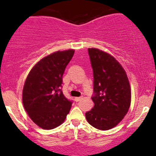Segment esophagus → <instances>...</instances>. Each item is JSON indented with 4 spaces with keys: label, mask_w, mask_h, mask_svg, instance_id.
<instances>
[{
    "label": "esophagus",
    "mask_w": 156,
    "mask_h": 156,
    "mask_svg": "<svg viewBox=\"0 0 156 156\" xmlns=\"http://www.w3.org/2000/svg\"><path fill=\"white\" fill-rule=\"evenodd\" d=\"M82 98H83V96H81V97H75V101H76V102H78V101H80V100H82Z\"/></svg>",
    "instance_id": "34e87169"
}]
</instances>
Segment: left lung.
Instances as JSON below:
<instances>
[{
  "label": "left lung",
  "mask_w": 156,
  "mask_h": 156,
  "mask_svg": "<svg viewBox=\"0 0 156 156\" xmlns=\"http://www.w3.org/2000/svg\"><path fill=\"white\" fill-rule=\"evenodd\" d=\"M94 75V106L85 113L88 123L99 130H109L128 112L131 92L125 69L112 56L88 48Z\"/></svg>",
  "instance_id": "left-lung-1"
}]
</instances>
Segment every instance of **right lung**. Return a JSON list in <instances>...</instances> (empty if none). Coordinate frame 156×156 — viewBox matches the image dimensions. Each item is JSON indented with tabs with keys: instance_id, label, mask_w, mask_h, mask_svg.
<instances>
[{
	"instance_id": "right-lung-1",
	"label": "right lung",
	"mask_w": 156,
	"mask_h": 156,
	"mask_svg": "<svg viewBox=\"0 0 156 156\" xmlns=\"http://www.w3.org/2000/svg\"><path fill=\"white\" fill-rule=\"evenodd\" d=\"M74 50L57 51L41 59L30 71L23 90V103L31 120L43 129L65 121L72 101L62 91V75Z\"/></svg>"
}]
</instances>
